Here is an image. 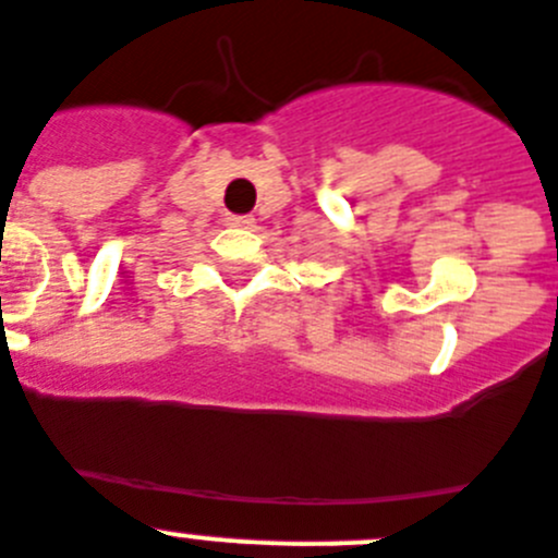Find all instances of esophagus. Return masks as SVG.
Segmentation results:
<instances>
[{
	"instance_id": "esophagus-1",
	"label": "esophagus",
	"mask_w": 558,
	"mask_h": 558,
	"mask_svg": "<svg viewBox=\"0 0 558 558\" xmlns=\"http://www.w3.org/2000/svg\"><path fill=\"white\" fill-rule=\"evenodd\" d=\"M225 222H228L230 228H253L255 219L253 217H239V214H230V217L225 219Z\"/></svg>"
}]
</instances>
